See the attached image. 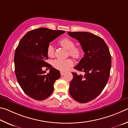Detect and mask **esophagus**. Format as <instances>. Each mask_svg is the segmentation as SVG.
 Masks as SVG:
<instances>
[{
  "instance_id": "obj_1",
  "label": "esophagus",
  "mask_w": 128,
  "mask_h": 128,
  "mask_svg": "<svg viewBox=\"0 0 128 128\" xmlns=\"http://www.w3.org/2000/svg\"><path fill=\"white\" fill-rule=\"evenodd\" d=\"M60 75H61V76H64V74H65V72H62V71H60Z\"/></svg>"
}]
</instances>
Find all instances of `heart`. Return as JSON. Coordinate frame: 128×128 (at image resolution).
I'll use <instances>...</instances> for the list:
<instances>
[{"label":"heart","mask_w":128,"mask_h":128,"mask_svg":"<svg viewBox=\"0 0 128 128\" xmlns=\"http://www.w3.org/2000/svg\"><path fill=\"white\" fill-rule=\"evenodd\" d=\"M60 43L64 48L68 49L69 54L75 58H79L82 54V49L79 46H75V42L70 38H64L60 41ZM54 49L52 45L49 44L47 48V55L49 57H52L54 56ZM52 66L55 68L62 71L68 70L70 67L72 66L74 62L71 59L59 60L56 59L52 61Z\"/></svg>","instance_id":"heart-1"}]
</instances>
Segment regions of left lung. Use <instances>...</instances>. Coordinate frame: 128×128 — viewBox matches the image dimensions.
Listing matches in <instances>:
<instances>
[{
    "label": "left lung",
    "instance_id": "8db88e82",
    "mask_svg": "<svg viewBox=\"0 0 128 128\" xmlns=\"http://www.w3.org/2000/svg\"><path fill=\"white\" fill-rule=\"evenodd\" d=\"M68 34L81 44L84 56L74 68L84 72H72L69 93L80 103H86L99 96L108 82L111 67V56L102 38L88 32H70Z\"/></svg>",
    "mask_w": 128,
    "mask_h": 128
}]
</instances>
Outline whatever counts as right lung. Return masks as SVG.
Listing matches in <instances>:
<instances>
[{
	"instance_id": "add662e5",
	"label": "right lung",
	"mask_w": 128,
	"mask_h": 128,
	"mask_svg": "<svg viewBox=\"0 0 128 128\" xmlns=\"http://www.w3.org/2000/svg\"><path fill=\"white\" fill-rule=\"evenodd\" d=\"M63 30L42 28L27 32L20 40L14 53L15 74L22 90L33 99L42 100L49 97L54 83L60 76V72L45 60L49 42L63 34ZM50 68L45 74L42 68Z\"/></svg>"
}]
</instances>
